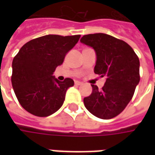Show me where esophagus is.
Masks as SVG:
<instances>
[{
	"mask_svg": "<svg viewBox=\"0 0 155 155\" xmlns=\"http://www.w3.org/2000/svg\"><path fill=\"white\" fill-rule=\"evenodd\" d=\"M74 84H76V85H81V84H82V82H81V81H74Z\"/></svg>",
	"mask_w": 155,
	"mask_h": 155,
	"instance_id": "1",
	"label": "esophagus"
}]
</instances>
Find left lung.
Instances as JSON below:
<instances>
[{
    "mask_svg": "<svg viewBox=\"0 0 155 155\" xmlns=\"http://www.w3.org/2000/svg\"><path fill=\"white\" fill-rule=\"evenodd\" d=\"M81 42L95 51L94 73L106 76L101 90L91 84L92 93L84 98V106L100 119H112L124 110L133 97L140 79V60L126 42L106 34L85 35Z\"/></svg>",
    "mask_w": 155,
    "mask_h": 155,
    "instance_id": "left-lung-1",
    "label": "left lung"
}]
</instances>
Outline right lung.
Wrapping results in <instances>:
<instances>
[{
	"label": "right lung",
	"instance_id": "1",
	"mask_svg": "<svg viewBox=\"0 0 155 155\" xmlns=\"http://www.w3.org/2000/svg\"><path fill=\"white\" fill-rule=\"evenodd\" d=\"M80 35H46L25 43L12 61V87L20 104L35 116L54 114L64 103L65 93L74 85L66 78L53 75L65 55L76 45Z\"/></svg>",
	"mask_w": 155,
	"mask_h": 155
}]
</instances>
